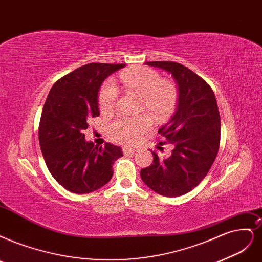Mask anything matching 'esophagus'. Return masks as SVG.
Listing matches in <instances>:
<instances>
[{
  "instance_id": "obj_1",
  "label": "esophagus",
  "mask_w": 262,
  "mask_h": 262,
  "mask_svg": "<svg viewBox=\"0 0 262 262\" xmlns=\"http://www.w3.org/2000/svg\"><path fill=\"white\" fill-rule=\"evenodd\" d=\"M137 151V149H133V148H123V153L125 156H129V154H134Z\"/></svg>"
}]
</instances>
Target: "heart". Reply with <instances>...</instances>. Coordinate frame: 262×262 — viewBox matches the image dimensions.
<instances>
[{"label": "heart", "mask_w": 262, "mask_h": 262, "mask_svg": "<svg viewBox=\"0 0 262 262\" xmlns=\"http://www.w3.org/2000/svg\"><path fill=\"white\" fill-rule=\"evenodd\" d=\"M120 80L126 91L141 96V106L147 109L157 121H165L175 110L179 98L178 87L171 81H164L158 71L148 67H136L123 72ZM118 97L119 89L115 83L112 80L105 81L98 94L101 112H111ZM151 125L152 119L149 114H141L135 118L121 116L109 124V134L114 141L132 146L150 129Z\"/></svg>", "instance_id": "1"}]
</instances>
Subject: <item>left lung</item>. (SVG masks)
Instances as JSON below:
<instances>
[{"mask_svg":"<svg viewBox=\"0 0 262 262\" xmlns=\"http://www.w3.org/2000/svg\"><path fill=\"white\" fill-rule=\"evenodd\" d=\"M178 84L179 98L175 114L159 129L171 144L167 157L153 154V164L142 168V181L158 194L175 198L186 194L205 178L214 163L220 144V114L211 87L187 67L173 61H151ZM162 150V147H159Z\"/></svg>","mask_w":262,"mask_h":262,"instance_id":"obj_1","label":"left lung"}]
</instances>
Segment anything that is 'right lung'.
Here are the masks:
<instances>
[{
	"instance_id": "right-lung-1",
	"label": "right lung",
	"mask_w": 262,
	"mask_h": 262,
	"mask_svg": "<svg viewBox=\"0 0 262 262\" xmlns=\"http://www.w3.org/2000/svg\"><path fill=\"white\" fill-rule=\"evenodd\" d=\"M123 63H89L60 77L48 94L38 125L46 166L66 190L83 194L98 190L113 175L122 149L85 140L89 120L99 116L98 92L104 79Z\"/></svg>"
}]
</instances>
